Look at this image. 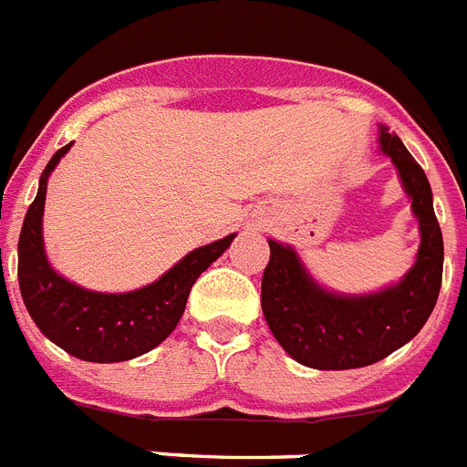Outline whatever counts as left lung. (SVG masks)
<instances>
[{"label":"left lung","instance_id":"1","mask_svg":"<svg viewBox=\"0 0 467 467\" xmlns=\"http://www.w3.org/2000/svg\"><path fill=\"white\" fill-rule=\"evenodd\" d=\"M380 146L400 170L420 224L416 265L397 285L361 297L333 295L312 281L293 248L269 241L262 312L281 348L309 368L345 370L376 364L411 340L437 305L444 241L430 182L388 127H380Z\"/></svg>","mask_w":467,"mask_h":467}]
</instances>
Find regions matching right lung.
<instances>
[{"instance_id":"right-lung-1","label":"right lung","mask_w":467,"mask_h":467,"mask_svg":"<svg viewBox=\"0 0 467 467\" xmlns=\"http://www.w3.org/2000/svg\"><path fill=\"white\" fill-rule=\"evenodd\" d=\"M67 149L70 143L56 150L44 167L37 198L27 207L23 222L18 238L23 302L37 328L67 354L94 364L127 361L158 348L177 328L195 278L229 248L234 234L193 250L165 276L134 293L109 295L79 288L51 269L42 243L47 179Z\"/></svg>"}]
</instances>
